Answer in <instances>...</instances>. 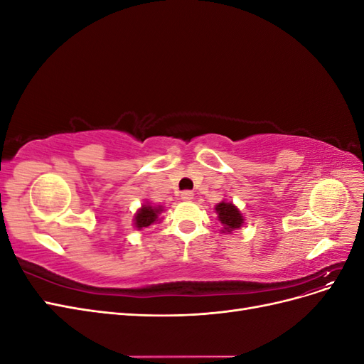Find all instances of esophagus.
<instances>
[{
  "label": "esophagus",
  "instance_id": "34e87169",
  "mask_svg": "<svg viewBox=\"0 0 364 364\" xmlns=\"http://www.w3.org/2000/svg\"><path fill=\"white\" fill-rule=\"evenodd\" d=\"M193 197H194V193H193V191H182V194H181V199L185 200V202L193 200Z\"/></svg>",
  "mask_w": 364,
  "mask_h": 364
}]
</instances>
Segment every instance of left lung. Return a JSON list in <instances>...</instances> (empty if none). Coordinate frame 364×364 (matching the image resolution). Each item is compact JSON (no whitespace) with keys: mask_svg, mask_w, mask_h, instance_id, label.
Instances as JSON below:
<instances>
[{"mask_svg":"<svg viewBox=\"0 0 364 364\" xmlns=\"http://www.w3.org/2000/svg\"><path fill=\"white\" fill-rule=\"evenodd\" d=\"M215 213L218 222L223 226V232H232L240 229L245 223V217L232 202H220L215 205Z\"/></svg>","mask_w":364,"mask_h":364,"instance_id":"8db88e82","label":"left lung"}]
</instances>
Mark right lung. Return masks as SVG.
Listing matches in <instances>:
<instances>
[{
    "label": "right lung",
    "mask_w": 364,
    "mask_h": 364,
    "mask_svg": "<svg viewBox=\"0 0 364 364\" xmlns=\"http://www.w3.org/2000/svg\"><path fill=\"white\" fill-rule=\"evenodd\" d=\"M164 211L162 206H151L150 203H144L142 205L134 218V225L136 229H142V228H149L150 225H153L159 220V214Z\"/></svg>",
    "instance_id": "right-lung-1"
}]
</instances>
